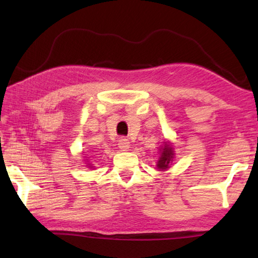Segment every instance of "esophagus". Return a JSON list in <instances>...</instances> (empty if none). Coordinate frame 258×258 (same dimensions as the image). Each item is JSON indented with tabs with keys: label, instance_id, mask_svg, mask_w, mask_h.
I'll list each match as a JSON object with an SVG mask.
<instances>
[{
	"label": "esophagus",
	"instance_id": "34e87169",
	"mask_svg": "<svg viewBox=\"0 0 258 258\" xmlns=\"http://www.w3.org/2000/svg\"><path fill=\"white\" fill-rule=\"evenodd\" d=\"M118 147L122 151H127L130 149V141L126 138H120L118 140Z\"/></svg>",
	"mask_w": 258,
	"mask_h": 258
}]
</instances>
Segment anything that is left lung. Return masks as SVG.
Wrapping results in <instances>:
<instances>
[{
	"label": "left lung",
	"instance_id": "1",
	"mask_svg": "<svg viewBox=\"0 0 258 258\" xmlns=\"http://www.w3.org/2000/svg\"><path fill=\"white\" fill-rule=\"evenodd\" d=\"M173 156H174V153H173L172 145L165 142L164 145L162 146L161 157L157 162L158 169H162V171H164V169L168 168V166L171 165V162L173 161Z\"/></svg>",
	"mask_w": 258,
	"mask_h": 258
}]
</instances>
